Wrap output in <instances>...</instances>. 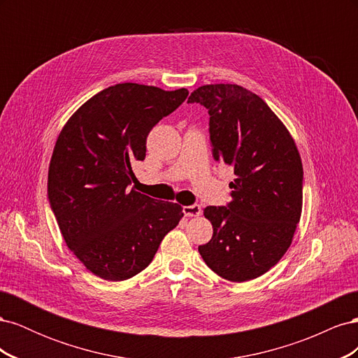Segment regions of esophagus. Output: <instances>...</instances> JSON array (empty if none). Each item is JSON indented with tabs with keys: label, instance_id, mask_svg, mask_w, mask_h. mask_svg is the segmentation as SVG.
<instances>
[{
	"label": "esophagus",
	"instance_id": "34e87169",
	"mask_svg": "<svg viewBox=\"0 0 358 358\" xmlns=\"http://www.w3.org/2000/svg\"><path fill=\"white\" fill-rule=\"evenodd\" d=\"M201 206L192 204V206H183V215L185 216H200L201 215Z\"/></svg>",
	"mask_w": 358,
	"mask_h": 358
}]
</instances>
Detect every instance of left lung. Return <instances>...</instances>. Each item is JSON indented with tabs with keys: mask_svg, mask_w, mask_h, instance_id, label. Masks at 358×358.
<instances>
[{
	"mask_svg": "<svg viewBox=\"0 0 358 358\" xmlns=\"http://www.w3.org/2000/svg\"><path fill=\"white\" fill-rule=\"evenodd\" d=\"M188 103L209 110L213 158L234 169L231 201L208 206L212 239L199 246L216 275L245 282L264 275L289 248L301 215L303 166L294 138L263 99L243 86L215 83Z\"/></svg>",
	"mask_w": 358,
	"mask_h": 358,
	"instance_id": "1",
	"label": "left lung"
}]
</instances>
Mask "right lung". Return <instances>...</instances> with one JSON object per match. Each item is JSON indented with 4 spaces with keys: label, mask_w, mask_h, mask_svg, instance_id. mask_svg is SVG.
<instances>
[{
    "label": "right lung",
    "mask_w": 358,
    "mask_h": 358,
    "mask_svg": "<svg viewBox=\"0 0 358 358\" xmlns=\"http://www.w3.org/2000/svg\"><path fill=\"white\" fill-rule=\"evenodd\" d=\"M188 90L117 83L95 94L62 127L49 164L48 196L70 251L91 273L125 280L152 262L182 220L178 203L129 189L148 134Z\"/></svg>",
    "instance_id": "right-lung-1"
}]
</instances>
